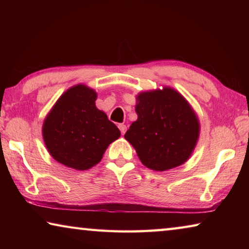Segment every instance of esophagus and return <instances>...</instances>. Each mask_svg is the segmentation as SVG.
Masks as SVG:
<instances>
[{
	"mask_svg": "<svg viewBox=\"0 0 249 249\" xmlns=\"http://www.w3.org/2000/svg\"><path fill=\"white\" fill-rule=\"evenodd\" d=\"M119 128L121 130L122 135H124L125 132H126V129H127V127H126V125H124V124H119Z\"/></svg>",
	"mask_w": 249,
	"mask_h": 249,
	"instance_id": "esophagus-1",
	"label": "esophagus"
}]
</instances>
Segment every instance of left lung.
<instances>
[{"instance_id": "8db88e82", "label": "left lung", "mask_w": 249, "mask_h": 249, "mask_svg": "<svg viewBox=\"0 0 249 249\" xmlns=\"http://www.w3.org/2000/svg\"><path fill=\"white\" fill-rule=\"evenodd\" d=\"M137 121L124 135L142 165L165 171L190 158L200 133L199 120L179 92L162 90L142 92L135 107Z\"/></svg>"}]
</instances>
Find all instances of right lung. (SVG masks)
Returning a JSON list of instances; mask_svg holds the SVG:
<instances>
[{"label": "right lung", "instance_id": "add662e5", "mask_svg": "<svg viewBox=\"0 0 249 249\" xmlns=\"http://www.w3.org/2000/svg\"><path fill=\"white\" fill-rule=\"evenodd\" d=\"M96 92L83 84L67 90L45 119L43 137L49 154L75 170L90 169L101 161L120 129L95 107Z\"/></svg>", "mask_w": 249, "mask_h": 249}]
</instances>
